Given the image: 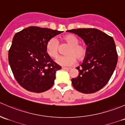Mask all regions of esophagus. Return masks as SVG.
<instances>
[{
    "mask_svg": "<svg viewBox=\"0 0 125 125\" xmlns=\"http://www.w3.org/2000/svg\"><path fill=\"white\" fill-rule=\"evenodd\" d=\"M62 69H63V70H71L70 68H67V67H62Z\"/></svg>",
    "mask_w": 125,
    "mask_h": 125,
    "instance_id": "esophagus-1",
    "label": "esophagus"
}]
</instances>
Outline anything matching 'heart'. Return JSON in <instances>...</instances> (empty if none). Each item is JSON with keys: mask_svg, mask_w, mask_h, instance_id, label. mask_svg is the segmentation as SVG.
Returning a JSON list of instances; mask_svg holds the SVG:
<instances>
[{"mask_svg": "<svg viewBox=\"0 0 125 125\" xmlns=\"http://www.w3.org/2000/svg\"><path fill=\"white\" fill-rule=\"evenodd\" d=\"M70 45L65 51L66 55H60L55 59V62L59 65L71 66L75 63L76 60H82L87 55V49L83 45L79 43V40L73 34H68L63 38ZM46 51L51 57H56L59 53V42L57 39L51 38L46 43Z\"/></svg>", "mask_w": 125, "mask_h": 125, "instance_id": "1", "label": "heart"}]
</instances>
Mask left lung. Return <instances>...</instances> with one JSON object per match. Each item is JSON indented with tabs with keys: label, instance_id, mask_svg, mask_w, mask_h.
Returning a JSON list of instances; mask_svg holds the SVG:
<instances>
[{
	"label": "left lung",
	"instance_id": "1",
	"mask_svg": "<svg viewBox=\"0 0 125 125\" xmlns=\"http://www.w3.org/2000/svg\"><path fill=\"white\" fill-rule=\"evenodd\" d=\"M81 37L87 45V55L80 66L79 73L71 79L78 91L91 94L103 88L113 75L118 56L114 39L95 28H79L67 31Z\"/></svg>",
	"mask_w": 125,
	"mask_h": 125
}]
</instances>
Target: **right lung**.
Listing matches in <instances>:
<instances>
[{"label": "right lung", "instance_id": "right-lung-1", "mask_svg": "<svg viewBox=\"0 0 125 125\" xmlns=\"http://www.w3.org/2000/svg\"><path fill=\"white\" fill-rule=\"evenodd\" d=\"M62 31L30 26L17 32L9 50L8 60L15 79L29 91L42 93L54 85L61 66L46 51L48 40Z\"/></svg>", "mask_w": 125, "mask_h": 125}]
</instances>
